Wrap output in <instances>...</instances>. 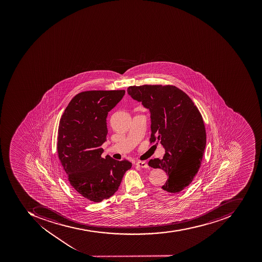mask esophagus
<instances>
[{"instance_id":"esophagus-1","label":"esophagus","mask_w":262,"mask_h":262,"mask_svg":"<svg viewBox=\"0 0 262 262\" xmlns=\"http://www.w3.org/2000/svg\"><path fill=\"white\" fill-rule=\"evenodd\" d=\"M136 165H137L138 167H142V168H147V167H148V164L144 161L137 162Z\"/></svg>"}]
</instances>
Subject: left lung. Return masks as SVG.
<instances>
[{
  "instance_id": "8db88e82",
  "label": "left lung",
  "mask_w": 262,
  "mask_h": 262,
  "mask_svg": "<svg viewBox=\"0 0 262 262\" xmlns=\"http://www.w3.org/2000/svg\"><path fill=\"white\" fill-rule=\"evenodd\" d=\"M127 92L150 111V142H160L166 150L162 160H150L148 165L167 173L164 191L180 192L191 184L204 156L206 132L201 113L174 85H132Z\"/></svg>"
}]
</instances>
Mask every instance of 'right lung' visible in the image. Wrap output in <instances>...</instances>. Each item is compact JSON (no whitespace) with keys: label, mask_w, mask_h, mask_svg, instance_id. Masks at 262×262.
<instances>
[{"label":"right lung","mask_w":262,"mask_h":262,"mask_svg":"<svg viewBox=\"0 0 262 262\" xmlns=\"http://www.w3.org/2000/svg\"><path fill=\"white\" fill-rule=\"evenodd\" d=\"M124 95V90L83 91L71 99L60 119L58 158L71 187L88 201L101 202L113 195L132 167L128 160L101 156L108 112Z\"/></svg>","instance_id":"add662e5"}]
</instances>
